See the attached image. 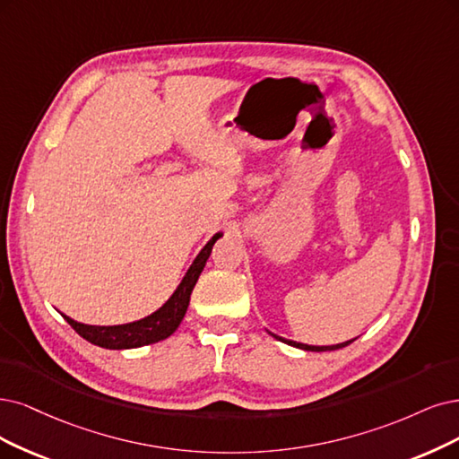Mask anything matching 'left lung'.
Returning <instances> with one entry per match:
<instances>
[{
    "label": "left lung",
    "instance_id": "left-lung-1",
    "mask_svg": "<svg viewBox=\"0 0 459 459\" xmlns=\"http://www.w3.org/2000/svg\"><path fill=\"white\" fill-rule=\"evenodd\" d=\"M270 333V331H268ZM273 334L276 341H281V342H285V344H290V346H295V348H299V350H307V351H329V350H338V348H344V346H348V344H351L353 341H348V342H342V344H336V346H308V344H302V342H295V341H287V338H283V336H278V334H274V333H270Z\"/></svg>",
    "mask_w": 459,
    "mask_h": 459
}]
</instances>
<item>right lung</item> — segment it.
I'll list each match as a JSON object with an SVG mask.
<instances>
[{
    "mask_svg": "<svg viewBox=\"0 0 459 459\" xmlns=\"http://www.w3.org/2000/svg\"><path fill=\"white\" fill-rule=\"evenodd\" d=\"M221 236H223V232H217L212 236V240L202 247V251L198 253L189 270H186V274L183 276L181 283L178 285V290L172 293V297H169L162 307L157 312H152L151 316L140 321H132V324L108 325V327L84 325L62 314L64 319L75 329L79 336L84 338V341L108 350H130V348H140V346L164 341V338H168L179 327L186 308H189V300L196 285V280L202 274L204 266H206L213 244L221 238Z\"/></svg>",
    "mask_w": 459,
    "mask_h": 459,
    "instance_id": "right-lung-1",
    "label": "right lung"
}]
</instances>
